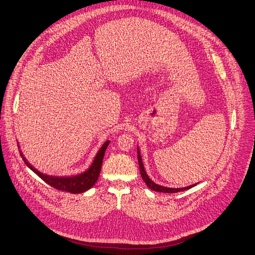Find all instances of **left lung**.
Wrapping results in <instances>:
<instances>
[{
    "label": "left lung",
    "mask_w": 255,
    "mask_h": 255,
    "mask_svg": "<svg viewBox=\"0 0 255 255\" xmlns=\"http://www.w3.org/2000/svg\"><path fill=\"white\" fill-rule=\"evenodd\" d=\"M137 161H138V166H139V171H140V175H142L143 181L145 182V184L150 188V189L153 191H157V192H164V193H175V192H180V191H184V190H188L190 188L194 187L196 184L188 186V187H184V188H168V187H164L161 185L155 184L153 181L150 180V177L147 175L145 168L143 165V161H142V156H140L139 150L137 148Z\"/></svg>",
    "instance_id": "obj_1"
}]
</instances>
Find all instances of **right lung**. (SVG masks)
Listing matches in <instances>:
<instances>
[{
	"label": "right lung",
	"mask_w": 255,
	"mask_h": 255,
	"mask_svg": "<svg viewBox=\"0 0 255 255\" xmlns=\"http://www.w3.org/2000/svg\"><path fill=\"white\" fill-rule=\"evenodd\" d=\"M109 143L110 140H106V142L104 143V145L100 148L96 157L93 159L91 166L88 168V170L73 176H51V175L43 174L40 171H37L35 168H33L29 163L27 162V159L24 157L21 151H20V154L23 157V161L25 162V164L29 167L36 175H39L45 183L50 185L51 187L55 188V189L58 190L70 192L74 194V193H82L89 190L90 188L93 187V185L97 183L101 172L104 154H105V151Z\"/></svg>",
	"instance_id": "add662e5"
}]
</instances>
